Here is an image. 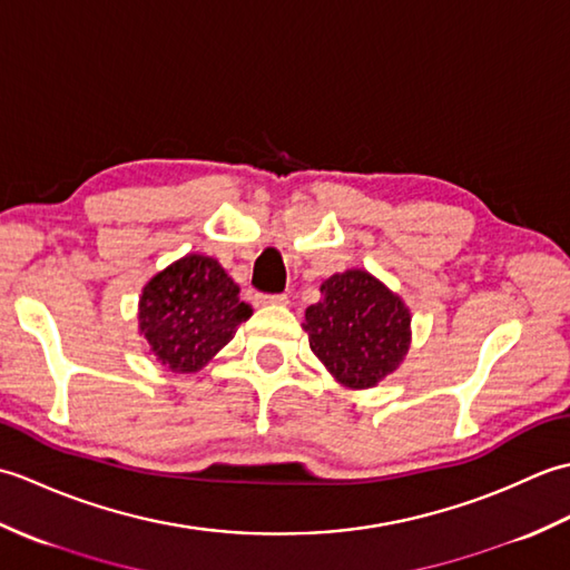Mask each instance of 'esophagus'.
I'll list each match as a JSON object with an SVG mask.
<instances>
[{
  "label": "esophagus",
  "mask_w": 570,
  "mask_h": 570,
  "mask_svg": "<svg viewBox=\"0 0 570 570\" xmlns=\"http://www.w3.org/2000/svg\"><path fill=\"white\" fill-rule=\"evenodd\" d=\"M259 301L262 304H272V306H286L288 296L286 294H262Z\"/></svg>",
  "instance_id": "obj_1"
}]
</instances>
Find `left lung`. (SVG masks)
Returning <instances> with one entry per match:
<instances>
[{
	"mask_svg": "<svg viewBox=\"0 0 570 570\" xmlns=\"http://www.w3.org/2000/svg\"><path fill=\"white\" fill-rule=\"evenodd\" d=\"M321 294L318 304L306 308L304 331L323 365L355 390L394 372L411 341L402 298L360 269L331 276Z\"/></svg>",
	"mask_w": 570,
	"mask_h": 570,
	"instance_id": "left-lung-1",
	"label": "left lung"
}]
</instances>
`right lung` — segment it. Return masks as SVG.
I'll use <instances>...</instances> for the list:
<instances>
[{"instance_id":"1","label":"right lung","mask_w":570,"mask_h":570,"mask_svg":"<svg viewBox=\"0 0 570 570\" xmlns=\"http://www.w3.org/2000/svg\"><path fill=\"white\" fill-rule=\"evenodd\" d=\"M249 316L237 284L200 254L156 274L139 298V331L171 372H198Z\"/></svg>"}]
</instances>
